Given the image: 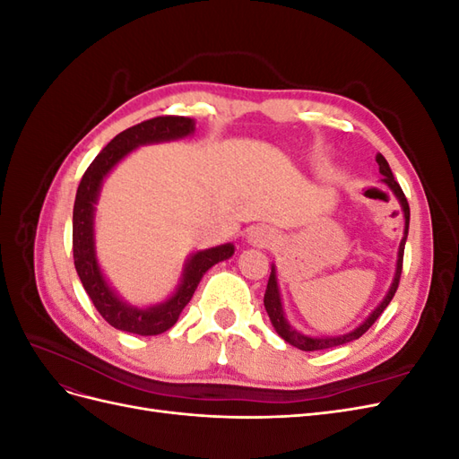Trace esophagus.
Masks as SVG:
<instances>
[{"mask_svg": "<svg viewBox=\"0 0 459 459\" xmlns=\"http://www.w3.org/2000/svg\"><path fill=\"white\" fill-rule=\"evenodd\" d=\"M247 239L248 243L256 247H273L277 243V233L268 226H255L248 231Z\"/></svg>", "mask_w": 459, "mask_h": 459, "instance_id": "34e87169", "label": "esophagus"}]
</instances>
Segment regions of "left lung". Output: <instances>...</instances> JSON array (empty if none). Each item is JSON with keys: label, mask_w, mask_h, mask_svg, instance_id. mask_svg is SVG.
Wrapping results in <instances>:
<instances>
[{"label": "left lung", "mask_w": 459, "mask_h": 459, "mask_svg": "<svg viewBox=\"0 0 459 459\" xmlns=\"http://www.w3.org/2000/svg\"><path fill=\"white\" fill-rule=\"evenodd\" d=\"M379 164V172H381V184H385L388 189L393 191V195L398 199L400 208H402V214H404V235H402V241L398 247V256H396V270H394V277H393V283L388 287L386 295L383 297V300L377 304L371 310V314L364 319L362 324L358 327H354L349 333H342V335H319V337H312V335H304V333L297 331L293 325L287 322L285 312H283V302H281V293H280V285H277V273H275V264H272V273H270V280H268V287H266V295H264V307H266V312L270 316V322L275 329L277 335H280L285 342L297 346L300 351H324V349H333V346H341L346 344L351 341H356L364 335V333L377 322V317L385 312V308L388 307V302L393 300L396 289H398V281H400V273H402V260H404V245L408 239V228H410V206L406 201L404 191L398 186V182L394 179L393 172H391V166L385 160V157L381 152H377V157H375Z\"/></svg>", "instance_id": "left-lung-1"}]
</instances>
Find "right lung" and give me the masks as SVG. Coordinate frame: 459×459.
I'll return each mask as SVG.
<instances>
[{"label":"right lung","instance_id":"obj_1","mask_svg":"<svg viewBox=\"0 0 459 459\" xmlns=\"http://www.w3.org/2000/svg\"><path fill=\"white\" fill-rule=\"evenodd\" d=\"M195 134V120L186 117H157L120 132L115 140L93 159L76 191L73 212V253L74 266L82 285L90 295L93 307L115 329L134 333V335H160L169 331L182 310L187 307L193 293L203 280V275L214 264L233 256V243L204 248L191 253L184 264L182 277L174 293L151 307H135L124 300L115 287H110L100 266L95 251V204L100 201L101 186L105 178L113 172L115 166L128 157L132 151L142 145L178 142Z\"/></svg>","mask_w":459,"mask_h":459}]
</instances>
